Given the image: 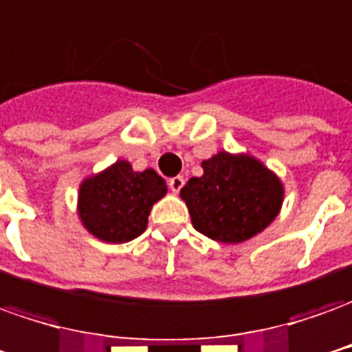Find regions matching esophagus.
Returning <instances> with one entry per match:
<instances>
[{"instance_id":"34e87169","label":"esophagus","mask_w":352,"mask_h":352,"mask_svg":"<svg viewBox=\"0 0 352 352\" xmlns=\"http://www.w3.org/2000/svg\"><path fill=\"white\" fill-rule=\"evenodd\" d=\"M168 188H170L172 193H178V191L184 188V178H182V176H174V178H170V180H168Z\"/></svg>"}]
</instances>
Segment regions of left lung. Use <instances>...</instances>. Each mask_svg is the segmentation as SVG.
Here are the masks:
<instances>
[{"label": "left lung", "instance_id": "obj_1", "mask_svg": "<svg viewBox=\"0 0 352 352\" xmlns=\"http://www.w3.org/2000/svg\"><path fill=\"white\" fill-rule=\"evenodd\" d=\"M203 176L190 178L180 197L191 224L220 243H241L261 234L280 214L283 184L249 153L218 151L201 162Z\"/></svg>", "mask_w": 352, "mask_h": 352}]
</instances>
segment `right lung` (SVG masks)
<instances>
[{
	"instance_id": "add662e5",
	"label": "right lung",
	"mask_w": 352,
	"mask_h": 352,
	"mask_svg": "<svg viewBox=\"0 0 352 352\" xmlns=\"http://www.w3.org/2000/svg\"><path fill=\"white\" fill-rule=\"evenodd\" d=\"M166 195V182L153 168L135 172L116 161L80 184L82 226L105 243H126L142 236L153 205Z\"/></svg>"
}]
</instances>
